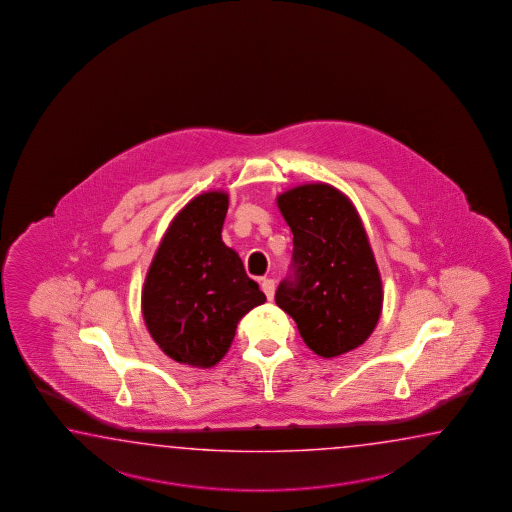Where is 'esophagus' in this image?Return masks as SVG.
Masks as SVG:
<instances>
[{"label":"esophagus","mask_w":512,"mask_h":512,"mask_svg":"<svg viewBox=\"0 0 512 512\" xmlns=\"http://www.w3.org/2000/svg\"><path fill=\"white\" fill-rule=\"evenodd\" d=\"M261 291L265 293L267 300H272V296H274V280H271V278H263V280H261Z\"/></svg>","instance_id":"obj_1"}]
</instances>
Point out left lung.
<instances>
[{"instance_id":"1","label":"left lung","mask_w":512,"mask_h":512,"mask_svg":"<svg viewBox=\"0 0 512 512\" xmlns=\"http://www.w3.org/2000/svg\"><path fill=\"white\" fill-rule=\"evenodd\" d=\"M276 203L294 236L293 272L278 285L276 304L316 355L359 348L379 322L382 282L353 203L326 183L296 186Z\"/></svg>"}]
</instances>
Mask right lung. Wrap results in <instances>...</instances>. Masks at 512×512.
<instances>
[{
	"label": "right lung",
	"instance_id": "obj_1",
	"mask_svg": "<svg viewBox=\"0 0 512 512\" xmlns=\"http://www.w3.org/2000/svg\"><path fill=\"white\" fill-rule=\"evenodd\" d=\"M225 192L194 197L170 223L142 287V316L175 362L212 368L229 351L243 316L267 298L221 240Z\"/></svg>",
	"mask_w": 512,
	"mask_h": 512
}]
</instances>
